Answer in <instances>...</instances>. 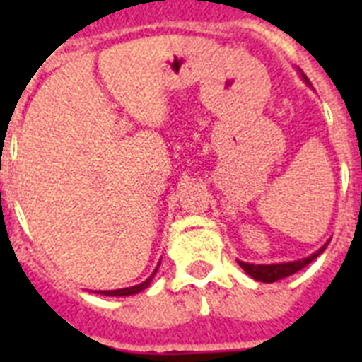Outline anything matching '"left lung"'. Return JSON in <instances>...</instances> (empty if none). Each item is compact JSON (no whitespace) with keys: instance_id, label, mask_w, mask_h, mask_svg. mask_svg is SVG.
<instances>
[{"instance_id":"left-lung-1","label":"left lung","mask_w":362,"mask_h":362,"mask_svg":"<svg viewBox=\"0 0 362 362\" xmlns=\"http://www.w3.org/2000/svg\"><path fill=\"white\" fill-rule=\"evenodd\" d=\"M303 78L308 82V78L303 75ZM329 244V242H327ZM325 246H321L320 250L315 253H312L310 257H304V259H298V261H289V263H274V264H252V263H244V261H238L242 269L246 274H250L253 280L257 281H264V284H272V281H278L281 278H287V276L295 274L298 270H303L306 264H310L314 261L317 255L325 252Z\"/></svg>"}]
</instances>
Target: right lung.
Returning a JSON list of instances; mask_svg holds the SVG:
<instances>
[{"mask_svg":"<svg viewBox=\"0 0 362 362\" xmlns=\"http://www.w3.org/2000/svg\"><path fill=\"white\" fill-rule=\"evenodd\" d=\"M156 272H158V269L153 270V274H156ZM153 274L150 276V278H146V281L139 284V286L125 287V289H110V291H99V293H101V295H107V297H127V295H135V293H141L142 289H146V287L150 286V281H152Z\"/></svg>","mask_w":362,"mask_h":362,"instance_id":"right-lung-1","label":"right lung"}]
</instances>
